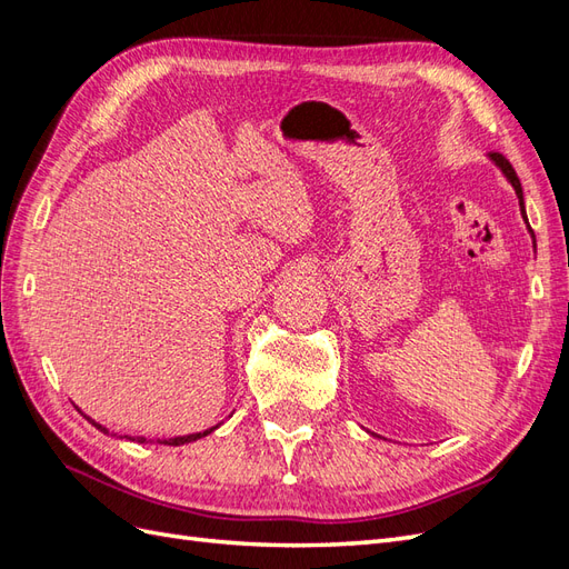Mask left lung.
<instances>
[{"mask_svg": "<svg viewBox=\"0 0 569 569\" xmlns=\"http://www.w3.org/2000/svg\"><path fill=\"white\" fill-rule=\"evenodd\" d=\"M489 161H493V166L501 170V173L506 176V180L512 184V189H515V194H518V201H520V213H522V218H525V222H527V211H525V197H522V184H520V178H518V173H515L512 170V166L501 157V153H489ZM527 230H529V234L533 237V232H531V228H529V222H527ZM537 244V242H533Z\"/></svg>", "mask_w": 569, "mask_h": 569, "instance_id": "obj_1", "label": "left lung"}]
</instances>
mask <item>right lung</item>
Returning <instances> with one entry per match:
<instances>
[{
  "label": "right lung",
  "mask_w": 569,
  "mask_h": 569,
  "mask_svg": "<svg viewBox=\"0 0 569 569\" xmlns=\"http://www.w3.org/2000/svg\"><path fill=\"white\" fill-rule=\"evenodd\" d=\"M78 408V406H76ZM80 410V408H78ZM80 416L88 420V422H92L99 432H104V435H109V429L104 427V425H99V422H94L90 416H84V412L80 410ZM220 427V422L218 425H213V427H209V429H203V432H194V435H182V437H173V439H147V437H128L126 435V439H130V441H137V443H166V446H182V443H189V441H197V439H201V437H209L211 432H216V429ZM123 439V437H120Z\"/></svg>",
  "instance_id": "1"
}]
</instances>
